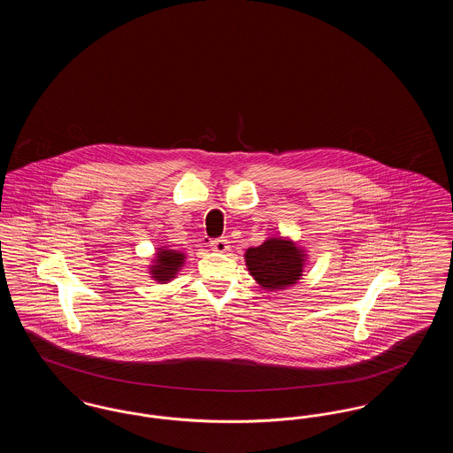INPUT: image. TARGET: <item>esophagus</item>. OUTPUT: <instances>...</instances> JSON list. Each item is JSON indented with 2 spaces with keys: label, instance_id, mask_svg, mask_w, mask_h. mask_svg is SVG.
<instances>
[{
  "label": "esophagus",
  "instance_id": "34e87169",
  "mask_svg": "<svg viewBox=\"0 0 453 453\" xmlns=\"http://www.w3.org/2000/svg\"><path fill=\"white\" fill-rule=\"evenodd\" d=\"M211 248H212V251H216V253H227L229 251V241L227 239H214V241H211Z\"/></svg>",
  "mask_w": 453,
  "mask_h": 453
}]
</instances>
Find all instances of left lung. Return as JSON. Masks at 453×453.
Instances as JSON below:
<instances>
[{
  "label": "left lung",
  "instance_id": "obj_1",
  "mask_svg": "<svg viewBox=\"0 0 453 453\" xmlns=\"http://www.w3.org/2000/svg\"><path fill=\"white\" fill-rule=\"evenodd\" d=\"M251 277L265 290H283L301 280L305 253L294 241L270 237L244 255Z\"/></svg>",
  "mask_w": 453,
  "mask_h": 453
}]
</instances>
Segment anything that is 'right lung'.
Here are the masks:
<instances>
[{"label":"right lung","mask_w":453,"mask_h":453,"mask_svg":"<svg viewBox=\"0 0 453 453\" xmlns=\"http://www.w3.org/2000/svg\"><path fill=\"white\" fill-rule=\"evenodd\" d=\"M185 261V253H180L176 250H168V248H157L156 258L152 259L151 277L159 283H166L172 280L180 272Z\"/></svg>","instance_id":"add662e5"}]
</instances>
